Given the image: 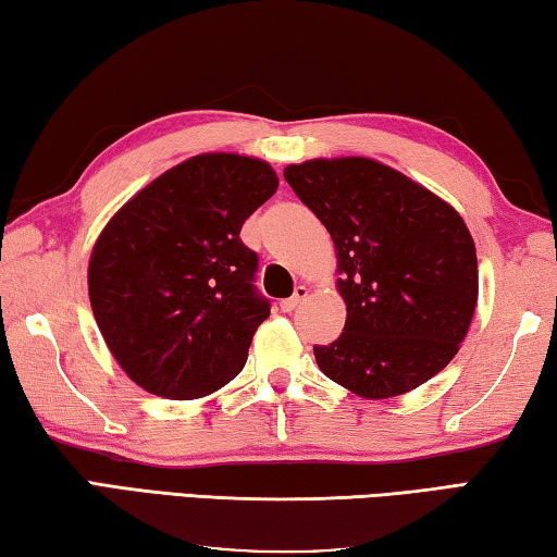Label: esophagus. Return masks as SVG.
Instances as JSON below:
<instances>
[{"label":"esophagus","instance_id":"esophagus-1","mask_svg":"<svg viewBox=\"0 0 557 557\" xmlns=\"http://www.w3.org/2000/svg\"><path fill=\"white\" fill-rule=\"evenodd\" d=\"M308 286H298L296 290H294V296L290 298H286V300H281V310H284V313H290V310H296L300 304H304V300L308 298Z\"/></svg>","mask_w":557,"mask_h":557}]
</instances>
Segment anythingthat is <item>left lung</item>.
Returning <instances> with one entry per match:
<instances>
[{
  "label": "left lung",
  "mask_w": 557,
  "mask_h": 557,
  "mask_svg": "<svg viewBox=\"0 0 557 557\" xmlns=\"http://www.w3.org/2000/svg\"><path fill=\"white\" fill-rule=\"evenodd\" d=\"M284 178L333 237L347 306L343 335L313 347L320 372L374 401L443 372L480 294L474 239L460 212L364 156L290 163Z\"/></svg>",
  "instance_id": "8db88e82"
}]
</instances>
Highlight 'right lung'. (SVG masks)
I'll return each mask as SVG.
<instances>
[{"label":"right lung","mask_w":557,"mask_h":557,"mask_svg":"<svg viewBox=\"0 0 557 557\" xmlns=\"http://www.w3.org/2000/svg\"><path fill=\"white\" fill-rule=\"evenodd\" d=\"M276 188L267 161L198 153L104 224L87 294L104 345L144 392L193 401L242 372L269 300L253 290L259 261L239 230Z\"/></svg>","instance_id":"right-lung-1"}]
</instances>
